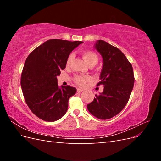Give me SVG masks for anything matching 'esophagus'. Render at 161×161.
Wrapping results in <instances>:
<instances>
[{
  "label": "esophagus",
  "mask_w": 161,
  "mask_h": 161,
  "mask_svg": "<svg viewBox=\"0 0 161 161\" xmlns=\"http://www.w3.org/2000/svg\"><path fill=\"white\" fill-rule=\"evenodd\" d=\"M82 91H83V89H80V88H78L77 89V92H80Z\"/></svg>",
  "instance_id": "1"
}]
</instances>
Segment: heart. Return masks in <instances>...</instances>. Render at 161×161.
I'll return each mask as SVG.
<instances>
[{
    "mask_svg": "<svg viewBox=\"0 0 161 161\" xmlns=\"http://www.w3.org/2000/svg\"><path fill=\"white\" fill-rule=\"evenodd\" d=\"M82 56L86 62L87 64L90 65H95L98 62V56L96 53L92 51L85 50L82 52ZM73 58V55L70 54L67 60V64H69ZM91 80V77L85 75H76L74 78V81L79 86H83L86 82Z\"/></svg>",
    "mask_w": 161,
    "mask_h": 161,
    "instance_id": "obj_1",
    "label": "heart"
}]
</instances>
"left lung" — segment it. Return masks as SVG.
Returning <instances> with one entry per match:
<instances>
[{
    "instance_id": "8db88e82",
    "label": "left lung",
    "mask_w": 161,
    "mask_h": 161,
    "mask_svg": "<svg viewBox=\"0 0 161 161\" xmlns=\"http://www.w3.org/2000/svg\"><path fill=\"white\" fill-rule=\"evenodd\" d=\"M103 58L100 74L103 91L87 105L90 113L100 119H108L118 115L127 104L132 91L134 76L132 66L124 53L103 40L94 45Z\"/></svg>"
}]
</instances>
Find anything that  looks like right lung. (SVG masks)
<instances>
[{
	"label": "right lung",
	"instance_id": "obj_1",
	"mask_svg": "<svg viewBox=\"0 0 161 161\" xmlns=\"http://www.w3.org/2000/svg\"><path fill=\"white\" fill-rule=\"evenodd\" d=\"M82 42L52 39L28 56L21 74V86L25 102L33 113L46 121L60 119L76 89L58 85L57 76L66 68L71 52Z\"/></svg>",
	"mask_w": 161,
	"mask_h": 161
}]
</instances>
